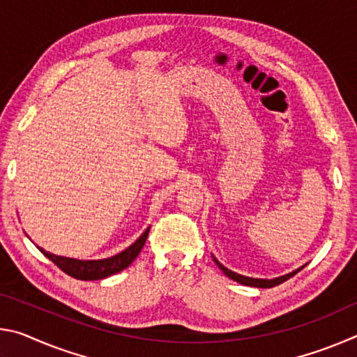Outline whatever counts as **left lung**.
<instances>
[{"label": "left lung", "instance_id": "obj_1", "mask_svg": "<svg viewBox=\"0 0 357 357\" xmlns=\"http://www.w3.org/2000/svg\"><path fill=\"white\" fill-rule=\"evenodd\" d=\"M213 259L215 261V264L219 266L222 273L225 274L227 277H229V279H231V280L241 283V285L257 287V288H273V287H275V285H280V283H283L285 280H288L289 277H293L294 274H298L299 271H301L302 268H304V266H302V268L293 271V273L285 274V275H280V277H275V279H252V277H245V275H241V274L233 273V271H229V269H228V268H225V266H223L222 263L217 261V258H214V257H213Z\"/></svg>", "mask_w": 357, "mask_h": 357}]
</instances>
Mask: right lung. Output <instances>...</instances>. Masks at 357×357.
<instances>
[{
    "instance_id": "1",
    "label": "right lung",
    "mask_w": 357,
    "mask_h": 357,
    "mask_svg": "<svg viewBox=\"0 0 357 357\" xmlns=\"http://www.w3.org/2000/svg\"><path fill=\"white\" fill-rule=\"evenodd\" d=\"M149 233V227L144 229V233L138 238L134 244L129 245L128 249L123 250L118 255L105 258V259H75V258H66L53 255L50 252H45L44 249H38L44 253V255L55 263L59 269L70 277L78 280H100L105 277H110L113 274L119 273L128 268V266L134 261L138 257V253L142 252L144 243H146Z\"/></svg>"
}]
</instances>
